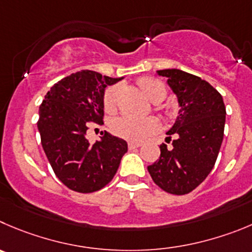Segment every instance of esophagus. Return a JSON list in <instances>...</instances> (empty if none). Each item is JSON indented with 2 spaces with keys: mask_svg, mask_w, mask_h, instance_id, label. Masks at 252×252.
Masks as SVG:
<instances>
[{
  "mask_svg": "<svg viewBox=\"0 0 252 252\" xmlns=\"http://www.w3.org/2000/svg\"><path fill=\"white\" fill-rule=\"evenodd\" d=\"M141 146V143L136 142H128V150H135V148H138Z\"/></svg>",
  "mask_w": 252,
  "mask_h": 252,
  "instance_id": "obj_1",
  "label": "esophagus"
}]
</instances>
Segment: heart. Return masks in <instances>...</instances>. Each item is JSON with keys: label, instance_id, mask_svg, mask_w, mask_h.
Wrapping results in <instances>:
<instances>
[{"label": "heart", "instance_id": "b5f03b06", "mask_svg": "<svg viewBox=\"0 0 252 252\" xmlns=\"http://www.w3.org/2000/svg\"><path fill=\"white\" fill-rule=\"evenodd\" d=\"M141 90L143 94L152 102H159L166 97L167 88L163 83L156 78L145 76L138 80ZM117 95H119V85H111L104 92L102 105L106 112H114L117 105ZM166 116H172L173 110L171 107L162 109ZM159 128V122L156 117H146V119H135L130 116L117 117L112 121L111 131L119 137L131 142H141L148 136L157 132Z\"/></svg>", "mask_w": 252, "mask_h": 252}]
</instances>
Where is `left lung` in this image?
Listing matches in <instances>:
<instances>
[{"mask_svg": "<svg viewBox=\"0 0 252 252\" xmlns=\"http://www.w3.org/2000/svg\"><path fill=\"white\" fill-rule=\"evenodd\" d=\"M158 74L168 78L181 110L167 132L166 141H172V148L162 143L159 158L147 169L160 189L183 195L212 172L224 137L226 111L219 92L199 76L178 69H164Z\"/></svg>", "mask_w": 252, "mask_h": 252, "instance_id": "obj_1", "label": "left lung"}]
</instances>
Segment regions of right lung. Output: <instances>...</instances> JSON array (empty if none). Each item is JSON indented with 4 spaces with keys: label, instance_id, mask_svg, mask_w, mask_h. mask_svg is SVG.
<instances>
[{
    "label": "right lung",
    "instance_id": "obj_1",
    "mask_svg": "<svg viewBox=\"0 0 252 252\" xmlns=\"http://www.w3.org/2000/svg\"><path fill=\"white\" fill-rule=\"evenodd\" d=\"M121 79L81 70L50 88L39 106L40 142L53 171L71 190L93 193L112 181L127 143L102 133L94 145L86 138L90 122L104 121L105 88Z\"/></svg>",
    "mask_w": 252,
    "mask_h": 252
}]
</instances>
